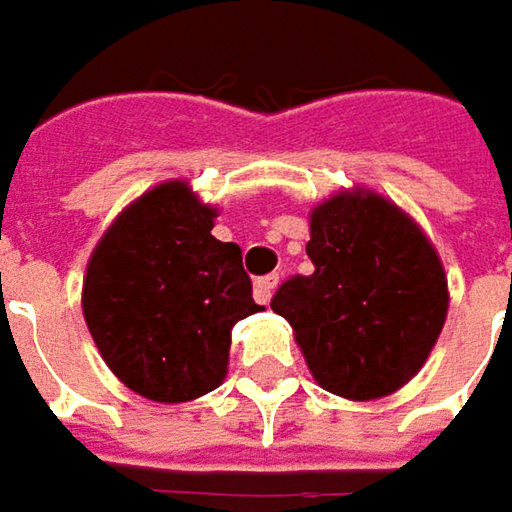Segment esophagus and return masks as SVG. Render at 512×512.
<instances>
[{
	"instance_id": "obj_1",
	"label": "esophagus",
	"mask_w": 512,
	"mask_h": 512,
	"mask_svg": "<svg viewBox=\"0 0 512 512\" xmlns=\"http://www.w3.org/2000/svg\"><path fill=\"white\" fill-rule=\"evenodd\" d=\"M279 285V273H267L262 279H256V299L267 305L270 302V296H273V290Z\"/></svg>"
}]
</instances>
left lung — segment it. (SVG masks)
Returning <instances> with one entry per match:
<instances>
[{
    "label": "left lung",
    "instance_id": "left-lung-1",
    "mask_svg": "<svg viewBox=\"0 0 512 512\" xmlns=\"http://www.w3.org/2000/svg\"><path fill=\"white\" fill-rule=\"evenodd\" d=\"M310 276L273 296L325 390L370 402L427 362L447 319V279L419 225L373 190H344L310 213Z\"/></svg>",
    "mask_w": 512,
    "mask_h": 512
}]
</instances>
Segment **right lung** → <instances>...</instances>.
I'll return each mask as SVG.
<instances>
[{"instance_id":"1","label":"right lung","mask_w":512,"mask_h":512,"mask_svg":"<svg viewBox=\"0 0 512 512\" xmlns=\"http://www.w3.org/2000/svg\"><path fill=\"white\" fill-rule=\"evenodd\" d=\"M213 216L187 182H165L125 207L90 256L82 287L90 336L119 382L150 402L216 390L230 330L262 310L239 245L210 233Z\"/></svg>"}]
</instances>
